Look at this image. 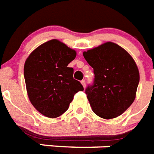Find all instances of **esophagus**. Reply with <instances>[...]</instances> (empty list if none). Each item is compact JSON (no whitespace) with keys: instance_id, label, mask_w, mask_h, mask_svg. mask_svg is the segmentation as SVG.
Returning a JSON list of instances; mask_svg holds the SVG:
<instances>
[{"instance_id":"1","label":"esophagus","mask_w":154,"mask_h":154,"mask_svg":"<svg viewBox=\"0 0 154 154\" xmlns=\"http://www.w3.org/2000/svg\"><path fill=\"white\" fill-rule=\"evenodd\" d=\"M81 83H82V85H83V87L85 88V80H82V82H81Z\"/></svg>"}]
</instances>
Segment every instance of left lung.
I'll use <instances>...</instances> for the list:
<instances>
[{"instance_id": "obj_1", "label": "left lung", "mask_w": 154, "mask_h": 154, "mask_svg": "<svg viewBox=\"0 0 154 154\" xmlns=\"http://www.w3.org/2000/svg\"><path fill=\"white\" fill-rule=\"evenodd\" d=\"M94 69V85L85 90L93 111L111 119L122 115L136 98L140 73L132 56L120 46L106 42L83 52Z\"/></svg>"}]
</instances>
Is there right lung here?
<instances>
[{
    "label": "right lung",
    "instance_id": "obj_1",
    "mask_svg": "<svg viewBox=\"0 0 154 154\" xmlns=\"http://www.w3.org/2000/svg\"><path fill=\"white\" fill-rule=\"evenodd\" d=\"M76 56L75 50L58 39H51L38 46L26 60L24 77L28 98L43 116H61L75 94L84 90L72 77L73 69L68 67Z\"/></svg>",
    "mask_w": 154,
    "mask_h": 154
}]
</instances>
